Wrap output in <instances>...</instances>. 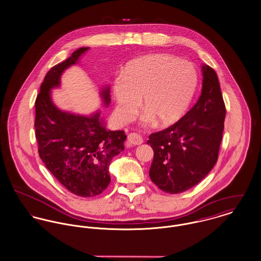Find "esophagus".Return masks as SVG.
I'll return each instance as SVG.
<instances>
[{
    "label": "esophagus",
    "instance_id": "esophagus-1",
    "mask_svg": "<svg viewBox=\"0 0 261 261\" xmlns=\"http://www.w3.org/2000/svg\"><path fill=\"white\" fill-rule=\"evenodd\" d=\"M127 142H128V144L130 146H132V145H140V144L143 143V139H142L140 135L137 134V133H130L128 135Z\"/></svg>",
    "mask_w": 261,
    "mask_h": 261
}]
</instances>
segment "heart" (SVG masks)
I'll list each match as a JSON object with an SVG mask.
<instances>
[{"mask_svg":"<svg viewBox=\"0 0 261 261\" xmlns=\"http://www.w3.org/2000/svg\"><path fill=\"white\" fill-rule=\"evenodd\" d=\"M197 85L196 68L177 57L160 54L133 60L112 84L117 116L130 120L142 98L143 124L171 125L188 110Z\"/></svg>","mask_w":261,"mask_h":261,"instance_id":"b5f03b06","label":"heart"}]
</instances>
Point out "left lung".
Wrapping results in <instances>:
<instances>
[{
  "instance_id": "obj_1",
  "label": "left lung",
  "mask_w": 261,
  "mask_h": 261,
  "mask_svg": "<svg viewBox=\"0 0 261 261\" xmlns=\"http://www.w3.org/2000/svg\"><path fill=\"white\" fill-rule=\"evenodd\" d=\"M202 88L197 103L180 120L149 136L154 158L152 181L168 194L198 185L218 161L224 128L225 106L216 71L201 66Z\"/></svg>"
}]
</instances>
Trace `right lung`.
<instances>
[{"label": "right lung", "instance_id": "obj_1", "mask_svg": "<svg viewBox=\"0 0 261 261\" xmlns=\"http://www.w3.org/2000/svg\"><path fill=\"white\" fill-rule=\"evenodd\" d=\"M89 47H81L51 67L36 99V138L40 159L60 184L72 194L87 198L100 195L110 184L109 165L124 150V131H110L100 112L90 116L62 111L51 100V89L59 87L62 72L79 62ZM110 89L100 92L103 104L110 103Z\"/></svg>", "mask_w": 261, "mask_h": 261}]
</instances>
